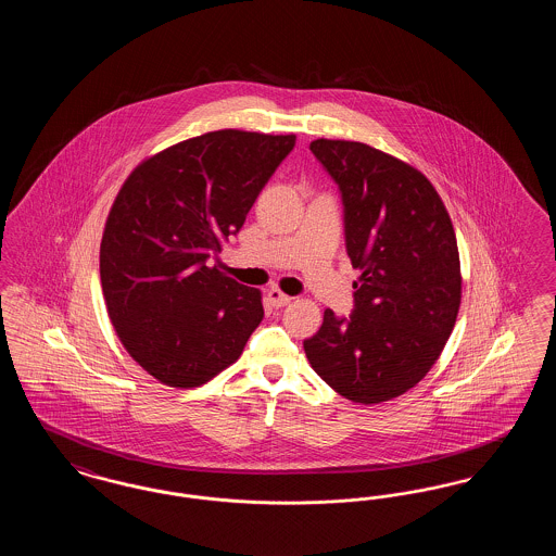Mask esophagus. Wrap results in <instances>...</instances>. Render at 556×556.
Here are the masks:
<instances>
[{"label":"esophagus","instance_id":"34e87169","mask_svg":"<svg viewBox=\"0 0 556 556\" xmlns=\"http://www.w3.org/2000/svg\"><path fill=\"white\" fill-rule=\"evenodd\" d=\"M266 300H268V304H270L273 308H281V306H288V304L291 302L290 295H288V293H283L281 290H277V288L268 290V293H266Z\"/></svg>","mask_w":556,"mask_h":556}]
</instances>
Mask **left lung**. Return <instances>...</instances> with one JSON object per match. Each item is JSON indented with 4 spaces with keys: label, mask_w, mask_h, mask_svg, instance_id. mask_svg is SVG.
<instances>
[{
    "label": "left lung",
    "mask_w": 556,
    "mask_h": 556,
    "mask_svg": "<svg viewBox=\"0 0 556 556\" xmlns=\"http://www.w3.org/2000/svg\"><path fill=\"white\" fill-rule=\"evenodd\" d=\"M344 200L356 311H325L304 352L340 396L379 404L415 388L440 358L463 298L448 211L421 170L361 141L315 139Z\"/></svg>",
    "instance_id": "left-lung-1"
}]
</instances>
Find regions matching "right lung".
Masks as SVG:
<instances>
[{
    "mask_svg": "<svg viewBox=\"0 0 556 556\" xmlns=\"http://www.w3.org/2000/svg\"><path fill=\"white\" fill-rule=\"evenodd\" d=\"M293 146V132H204L141 160L118 189L100 245L108 317L160 383L211 381L265 317L261 290L211 261Z\"/></svg>",
    "mask_w": 556,
    "mask_h": 556,
    "instance_id": "right-lung-1",
    "label": "right lung"
}]
</instances>
